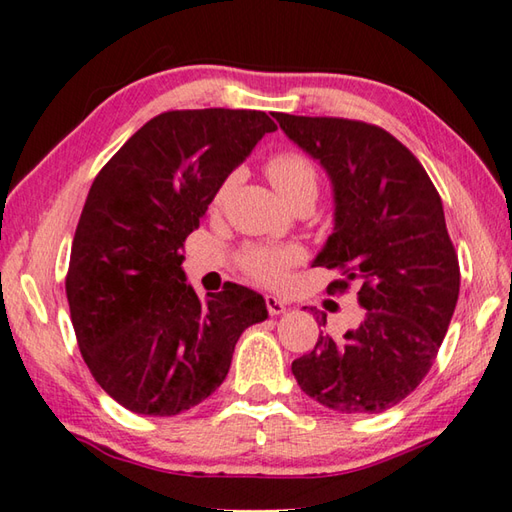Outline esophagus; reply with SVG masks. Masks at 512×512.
Segmentation results:
<instances>
[{"instance_id":"34e87169","label":"esophagus","mask_w":512,"mask_h":512,"mask_svg":"<svg viewBox=\"0 0 512 512\" xmlns=\"http://www.w3.org/2000/svg\"><path fill=\"white\" fill-rule=\"evenodd\" d=\"M264 300H266V309H268V313H271V315H282V313H286V304L280 300V297L266 295Z\"/></svg>"}]
</instances>
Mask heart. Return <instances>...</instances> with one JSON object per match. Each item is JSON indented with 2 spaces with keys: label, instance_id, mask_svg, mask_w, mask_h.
I'll return each instance as SVG.
<instances>
[{
  "label": "heart",
  "instance_id": "heart-1",
  "mask_svg": "<svg viewBox=\"0 0 512 512\" xmlns=\"http://www.w3.org/2000/svg\"><path fill=\"white\" fill-rule=\"evenodd\" d=\"M266 174L275 190L282 194L288 203H295L302 197H315L318 194V172L313 163L300 152H277L266 161ZM230 181L221 185L215 194V206L224 201ZM302 262V250L297 246H277L259 244L248 246L239 253V266L244 273L262 284H282L288 268Z\"/></svg>",
  "mask_w": 512,
  "mask_h": 512
}]
</instances>
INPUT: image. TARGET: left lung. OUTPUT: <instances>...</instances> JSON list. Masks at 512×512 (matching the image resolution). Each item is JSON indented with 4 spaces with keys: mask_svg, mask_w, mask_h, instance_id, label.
Segmentation results:
<instances>
[{
    "mask_svg": "<svg viewBox=\"0 0 512 512\" xmlns=\"http://www.w3.org/2000/svg\"><path fill=\"white\" fill-rule=\"evenodd\" d=\"M273 118L333 185L336 226L313 264L342 271L329 293L358 282L365 309L342 338L320 331L315 349L293 360V376L333 412H385L427 376L459 300V259L441 197L416 156L385 129L327 116ZM318 322L324 327L327 313Z\"/></svg>",
    "mask_w": 512,
    "mask_h": 512,
    "instance_id": "1",
    "label": "left lung"
}]
</instances>
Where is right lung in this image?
I'll return each mask as SVG.
<instances>
[{
  "label": "right lung",
  "instance_id": "add662e5",
  "mask_svg": "<svg viewBox=\"0 0 512 512\" xmlns=\"http://www.w3.org/2000/svg\"><path fill=\"white\" fill-rule=\"evenodd\" d=\"M277 125L255 109L165 111L91 183L73 237L67 300L91 376L129 412L174 416L224 383L264 297L239 284L201 302L183 241L228 174Z\"/></svg>",
  "mask_w": 512,
  "mask_h": 512
}]
</instances>
